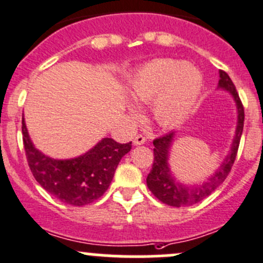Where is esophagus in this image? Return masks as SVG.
Listing matches in <instances>:
<instances>
[{
  "instance_id": "1",
  "label": "esophagus",
  "mask_w": 263,
  "mask_h": 263,
  "mask_svg": "<svg viewBox=\"0 0 263 263\" xmlns=\"http://www.w3.org/2000/svg\"><path fill=\"white\" fill-rule=\"evenodd\" d=\"M146 142V137L142 136V135H136L134 137V145L135 146H139V145H144Z\"/></svg>"
}]
</instances>
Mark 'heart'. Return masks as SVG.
<instances>
[{
	"label": "heart",
	"instance_id": "1",
	"mask_svg": "<svg viewBox=\"0 0 263 263\" xmlns=\"http://www.w3.org/2000/svg\"><path fill=\"white\" fill-rule=\"evenodd\" d=\"M203 86L201 71L195 65L154 58L135 71L127 85L129 98L137 104H150L156 123L174 127L182 123L196 107ZM129 115L140 116V108L127 104Z\"/></svg>",
	"mask_w": 263,
	"mask_h": 263
}]
</instances>
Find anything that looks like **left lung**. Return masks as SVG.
Segmentation results:
<instances>
[{"mask_svg": "<svg viewBox=\"0 0 263 263\" xmlns=\"http://www.w3.org/2000/svg\"><path fill=\"white\" fill-rule=\"evenodd\" d=\"M219 84L217 89L227 91L233 98L237 108V126H235V134L233 137L232 146L228 151L224 160L220 163L219 168L211 174L208 181L203 183H182L176 178L171 169V151L173 142L176 141L177 132L172 131L165 136L159 137L154 140V163L150 173H148L146 183L148 190L154 196L173 208H183V206H191L200 202L203 198L210 196L211 193L225 181L229 174L233 164H234L235 156H237L238 147H239L240 137L243 132V124H245V109H243L242 102L239 99L234 84L230 80L227 72L219 71Z\"/></svg>", "mask_w": 263, "mask_h": 263, "instance_id": "obj_1", "label": "left lung"}]
</instances>
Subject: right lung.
Masks as SVG:
<instances>
[{
    "label": "right lung",
    "mask_w": 263,
    "mask_h": 263,
    "mask_svg": "<svg viewBox=\"0 0 263 263\" xmlns=\"http://www.w3.org/2000/svg\"><path fill=\"white\" fill-rule=\"evenodd\" d=\"M23 141L26 159L36 182L66 205L84 206L104 195L121 159L131 142L118 144L104 137L86 153L71 159H54L35 147L23 115Z\"/></svg>",
    "instance_id": "right-lung-1"
}]
</instances>
